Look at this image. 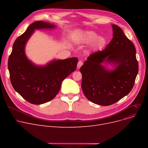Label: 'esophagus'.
<instances>
[{
    "instance_id": "34e87169",
    "label": "esophagus",
    "mask_w": 148,
    "mask_h": 148,
    "mask_svg": "<svg viewBox=\"0 0 148 148\" xmlns=\"http://www.w3.org/2000/svg\"><path fill=\"white\" fill-rule=\"evenodd\" d=\"M83 65V62L82 61H79L77 64V69H79Z\"/></svg>"
}]
</instances>
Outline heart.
I'll list each match as a JSON object with an SVG mask.
<instances>
[{
    "label": "heart",
    "mask_w": 148,
    "mask_h": 148,
    "mask_svg": "<svg viewBox=\"0 0 148 148\" xmlns=\"http://www.w3.org/2000/svg\"><path fill=\"white\" fill-rule=\"evenodd\" d=\"M75 40L80 44H90L92 51L97 52L103 50L107 44V38L92 30H78L75 32Z\"/></svg>",
    "instance_id": "1"
}]
</instances>
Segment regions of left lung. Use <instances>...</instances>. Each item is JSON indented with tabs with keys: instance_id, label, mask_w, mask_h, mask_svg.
Returning <instances> with one entry per match:
<instances>
[{
	"instance_id": "8db88e82",
	"label": "left lung",
	"mask_w": 148,
	"mask_h": 148,
	"mask_svg": "<svg viewBox=\"0 0 148 148\" xmlns=\"http://www.w3.org/2000/svg\"><path fill=\"white\" fill-rule=\"evenodd\" d=\"M113 38L105 50L91 54L80 71L84 95L95 104L110 106L127 95L138 74V65L134 44L122 29L112 25ZM115 66L108 70L102 64Z\"/></svg>"
}]
</instances>
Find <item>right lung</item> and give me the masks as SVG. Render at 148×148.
I'll use <instances>...</instances> for the list:
<instances>
[{
	"instance_id": "obj_1",
	"label": "right lung",
	"mask_w": 148,
	"mask_h": 148,
	"mask_svg": "<svg viewBox=\"0 0 148 148\" xmlns=\"http://www.w3.org/2000/svg\"><path fill=\"white\" fill-rule=\"evenodd\" d=\"M55 27L50 23L35 21L13 44L8 62L11 83L15 90L30 103L41 104L52 100L59 92L62 81L76 69L77 58L54 59L40 66L34 64L26 55V43L35 30Z\"/></svg>"
}]
</instances>
